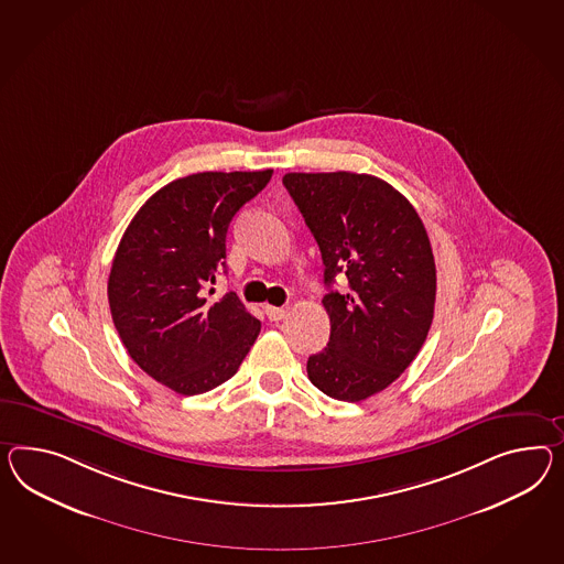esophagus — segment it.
I'll return each mask as SVG.
<instances>
[{
	"instance_id": "34e87169",
	"label": "esophagus",
	"mask_w": 564,
	"mask_h": 564,
	"mask_svg": "<svg viewBox=\"0 0 564 564\" xmlns=\"http://www.w3.org/2000/svg\"><path fill=\"white\" fill-rule=\"evenodd\" d=\"M265 315L270 321H282V318L289 315V308L284 306H265Z\"/></svg>"
}]
</instances>
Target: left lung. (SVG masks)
I'll list each match as a JSON object with an SVG mask.
<instances>
[{"mask_svg": "<svg viewBox=\"0 0 564 564\" xmlns=\"http://www.w3.org/2000/svg\"><path fill=\"white\" fill-rule=\"evenodd\" d=\"M282 184L325 265L329 344L306 361L327 397L358 403L415 360L434 321L435 261L415 208L384 180L354 172L286 174ZM346 273L348 289L330 290Z\"/></svg>", "mask_w": 564, "mask_h": 564, "instance_id": "left-lung-1", "label": "left lung"}]
</instances>
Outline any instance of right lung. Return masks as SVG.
Segmentation results:
<instances>
[{
    "mask_svg": "<svg viewBox=\"0 0 564 564\" xmlns=\"http://www.w3.org/2000/svg\"><path fill=\"white\" fill-rule=\"evenodd\" d=\"M272 174L203 172L174 180L141 206L116 249L108 278L116 332L141 370L180 394L229 380L260 335V321L235 292L208 299L206 289L227 268L232 217Z\"/></svg>",
    "mask_w": 564,
    "mask_h": 564,
    "instance_id": "1",
    "label": "right lung"
}]
</instances>
